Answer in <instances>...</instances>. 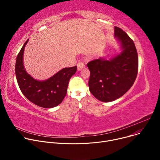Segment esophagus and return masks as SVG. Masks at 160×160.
Here are the masks:
<instances>
[{"mask_svg":"<svg viewBox=\"0 0 160 160\" xmlns=\"http://www.w3.org/2000/svg\"><path fill=\"white\" fill-rule=\"evenodd\" d=\"M85 67V65L84 64V62L82 61H80L78 62L77 64V68H78V70L80 71L81 70H82L83 68Z\"/></svg>","mask_w":160,"mask_h":160,"instance_id":"obj_1","label":"esophagus"}]
</instances>
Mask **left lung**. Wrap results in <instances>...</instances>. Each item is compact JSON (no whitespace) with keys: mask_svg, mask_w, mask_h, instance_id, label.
I'll return each mask as SVG.
<instances>
[{"mask_svg":"<svg viewBox=\"0 0 160 160\" xmlns=\"http://www.w3.org/2000/svg\"><path fill=\"white\" fill-rule=\"evenodd\" d=\"M121 52L108 59L90 61V92L99 101L111 102L123 96L133 84L138 71V55L134 42L121 28L114 27Z\"/></svg>","mask_w":160,"mask_h":160,"instance_id":"1","label":"left lung"}]
</instances>
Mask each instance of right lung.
Listing matches in <instances>:
<instances>
[{"instance_id": "1", "label": "right lung", "mask_w": 160, "mask_h": 160, "mask_svg": "<svg viewBox=\"0 0 160 160\" xmlns=\"http://www.w3.org/2000/svg\"><path fill=\"white\" fill-rule=\"evenodd\" d=\"M28 40L22 45L16 61L15 73L19 88L33 104L44 108L56 107L64 99L69 80L76 73L77 67L64 68L45 80L34 78L26 71L23 63L24 51Z\"/></svg>"}]
</instances>
